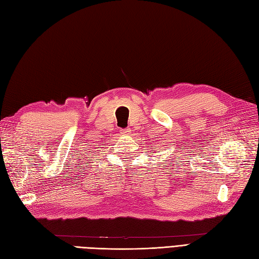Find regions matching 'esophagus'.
<instances>
[{
  "label": "esophagus",
  "mask_w": 259,
  "mask_h": 259,
  "mask_svg": "<svg viewBox=\"0 0 259 259\" xmlns=\"http://www.w3.org/2000/svg\"><path fill=\"white\" fill-rule=\"evenodd\" d=\"M130 128H126V129H120V135L121 136H129L130 134Z\"/></svg>",
  "instance_id": "esophagus-1"
}]
</instances>
